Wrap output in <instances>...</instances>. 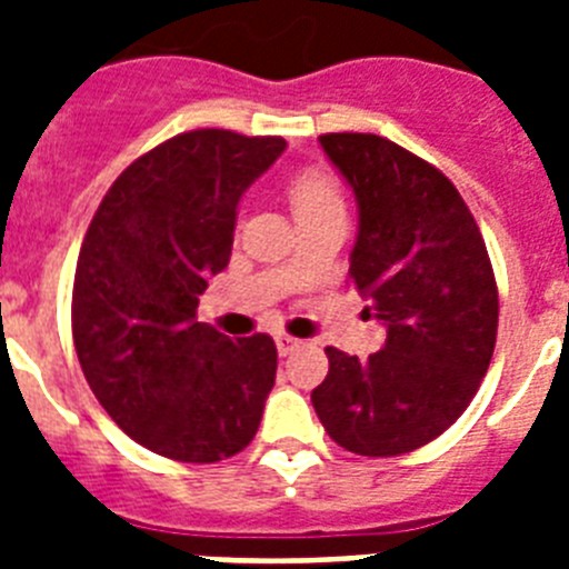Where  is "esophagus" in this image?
<instances>
[{
    "instance_id": "esophagus-1",
    "label": "esophagus",
    "mask_w": 569,
    "mask_h": 569,
    "mask_svg": "<svg viewBox=\"0 0 569 569\" xmlns=\"http://www.w3.org/2000/svg\"><path fill=\"white\" fill-rule=\"evenodd\" d=\"M299 345L301 341L293 339V336H284V333L276 336V350H279V356H290Z\"/></svg>"
}]
</instances>
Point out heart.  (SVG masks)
Returning a JSON list of instances; mask_svg holds the SVG:
<instances>
[{
	"mask_svg": "<svg viewBox=\"0 0 569 569\" xmlns=\"http://www.w3.org/2000/svg\"><path fill=\"white\" fill-rule=\"evenodd\" d=\"M288 199L299 224L313 222V219L330 213H345V193H341L339 179L328 168H319V164L299 168L290 176Z\"/></svg>",
	"mask_w": 569,
	"mask_h": 569,
	"instance_id": "1",
	"label": "heart"
}]
</instances>
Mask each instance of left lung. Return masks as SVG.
Instances as JSON below:
<instances>
[{
    "label": "left lung",
    "instance_id": "left-lung-1",
    "mask_svg": "<svg viewBox=\"0 0 569 569\" xmlns=\"http://www.w3.org/2000/svg\"><path fill=\"white\" fill-rule=\"evenodd\" d=\"M319 142L353 188L359 236L347 276L387 339L367 359L328 347V379L310 399L350 453H410L465 413L490 367L499 330L490 256L439 168L385 136Z\"/></svg>",
    "mask_w": 569,
    "mask_h": 569
}]
</instances>
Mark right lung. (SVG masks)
<instances>
[{"instance_id":"add662e5","label":"right lung","mask_w":569,"mask_h":569,"mask_svg":"<svg viewBox=\"0 0 569 569\" xmlns=\"http://www.w3.org/2000/svg\"><path fill=\"white\" fill-rule=\"evenodd\" d=\"M281 136L190 130L139 156L99 204L73 279V345L99 405L153 453L213 465L253 441L276 381L268 333L196 321L230 261L241 193Z\"/></svg>"}]
</instances>
